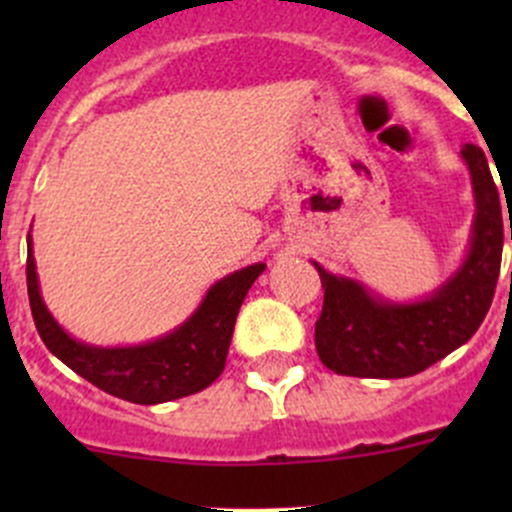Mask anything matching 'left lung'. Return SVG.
Returning <instances> with one entry per match:
<instances>
[{
    "label": "left lung",
    "mask_w": 512,
    "mask_h": 512,
    "mask_svg": "<svg viewBox=\"0 0 512 512\" xmlns=\"http://www.w3.org/2000/svg\"><path fill=\"white\" fill-rule=\"evenodd\" d=\"M461 158L476 200L471 240L456 272L426 297L394 302L359 280L332 275L312 262L324 287L314 344L322 364L334 374L404 379L441 361L478 332L498 282L503 213L485 153L468 143Z\"/></svg>",
    "instance_id": "8db88e82"
}]
</instances>
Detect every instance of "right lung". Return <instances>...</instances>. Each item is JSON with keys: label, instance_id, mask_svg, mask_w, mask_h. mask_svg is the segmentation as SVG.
<instances>
[{"label": "right lung", "instance_id": "1", "mask_svg": "<svg viewBox=\"0 0 512 512\" xmlns=\"http://www.w3.org/2000/svg\"><path fill=\"white\" fill-rule=\"evenodd\" d=\"M265 267V262H255L220 277L183 324L151 342L96 347L71 337L49 312L36 275L32 230L27 237V289L41 342L101 391L143 406L198 394L223 374L242 299Z\"/></svg>", "mask_w": 512, "mask_h": 512}]
</instances>
